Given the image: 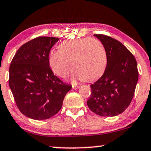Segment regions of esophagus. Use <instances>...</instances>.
<instances>
[{"mask_svg":"<svg viewBox=\"0 0 151 151\" xmlns=\"http://www.w3.org/2000/svg\"><path fill=\"white\" fill-rule=\"evenodd\" d=\"M72 87H73V89H74V90H77V89H78L79 86H78V85H73Z\"/></svg>","mask_w":151,"mask_h":151,"instance_id":"1","label":"esophagus"}]
</instances>
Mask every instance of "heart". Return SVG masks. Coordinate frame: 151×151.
<instances>
[{
	"label": "heart",
	"instance_id": "obj_1",
	"mask_svg": "<svg viewBox=\"0 0 151 151\" xmlns=\"http://www.w3.org/2000/svg\"><path fill=\"white\" fill-rule=\"evenodd\" d=\"M49 64L53 73L66 78L72 70V80L92 81L101 76L107 65V53L99 40L91 38L62 42L59 50L50 53Z\"/></svg>",
	"mask_w": 151,
	"mask_h": 151
}]
</instances>
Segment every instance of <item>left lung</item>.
Returning a JSON list of instances; mask_svg holds the SVG:
<instances>
[{
	"label": "left lung",
	"mask_w": 151,
	"mask_h": 151,
	"mask_svg": "<svg viewBox=\"0 0 151 151\" xmlns=\"http://www.w3.org/2000/svg\"><path fill=\"white\" fill-rule=\"evenodd\" d=\"M106 50L107 65L103 76L90 85L87 104L100 116H116L129 106L139 78L137 63L125 46L111 37L95 34Z\"/></svg>",
	"instance_id": "obj_1"
}]
</instances>
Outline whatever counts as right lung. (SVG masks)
<instances>
[{
    "label": "right lung",
    "instance_id": "right-lung-1",
    "mask_svg": "<svg viewBox=\"0 0 151 151\" xmlns=\"http://www.w3.org/2000/svg\"><path fill=\"white\" fill-rule=\"evenodd\" d=\"M55 37H38L24 44L13 57L9 69V86L18 109L33 120H46L62 107L72 88L54 75L49 64Z\"/></svg>",
    "mask_w": 151,
    "mask_h": 151
}]
</instances>
